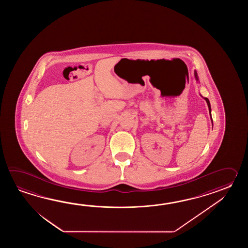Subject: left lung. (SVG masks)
Segmentation results:
<instances>
[{
  "label": "left lung",
  "mask_w": 248,
  "mask_h": 248,
  "mask_svg": "<svg viewBox=\"0 0 248 248\" xmlns=\"http://www.w3.org/2000/svg\"><path fill=\"white\" fill-rule=\"evenodd\" d=\"M194 75H195V79L197 81H199V77H198V74H197V72H194ZM204 99L206 101V104H207V106H208V109H209V114H210L211 116V106H210V102L209 100L206 98V97H204ZM211 122L213 123V120H212V116H211Z\"/></svg>",
  "instance_id": "left-lung-1"
}]
</instances>
